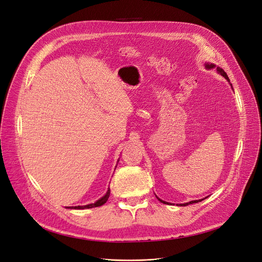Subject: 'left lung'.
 I'll return each instance as SVG.
<instances>
[{
  "instance_id": "8db88e82",
  "label": "left lung",
  "mask_w": 262,
  "mask_h": 262,
  "mask_svg": "<svg viewBox=\"0 0 262 262\" xmlns=\"http://www.w3.org/2000/svg\"><path fill=\"white\" fill-rule=\"evenodd\" d=\"M205 68H206V70H212V69H214V68H216V72L220 74V75H222L228 82H229V84L231 85V87H232V84L230 83V80H229V78H228V76H227V74L225 73V71L223 70V69H221L220 67H216L215 64H213V63H210V62H207V63H205ZM232 90H233V87H232ZM156 195V194H155ZM156 198L161 202V203H163V204H169L168 202H165V201H163V200H161V199H159L157 195H156ZM204 199H206V198H204ZM204 199H200V200H194V201H190V202H187V203H183V204H177V205H179V206H187V205H189V204H193V203H199V202H201V201H203Z\"/></svg>"
}]
</instances>
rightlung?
I'll list each match as a JSON object with an SVG mask.
<instances>
[{
	"instance_id": "obj_1",
	"label": "right lung",
	"mask_w": 262,
	"mask_h": 262,
	"mask_svg": "<svg viewBox=\"0 0 262 262\" xmlns=\"http://www.w3.org/2000/svg\"><path fill=\"white\" fill-rule=\"evenodd\" d=\"M118 162H119V160H118ZM109 195H110V188H108L107 192L101 199H99L95 203H92V204H87V205H83V206H68L66 208H68V209H89V208L99 207V206H102L103 204H105V203L108 200V198H109Z\"/></svg>"
}]
</instances>
